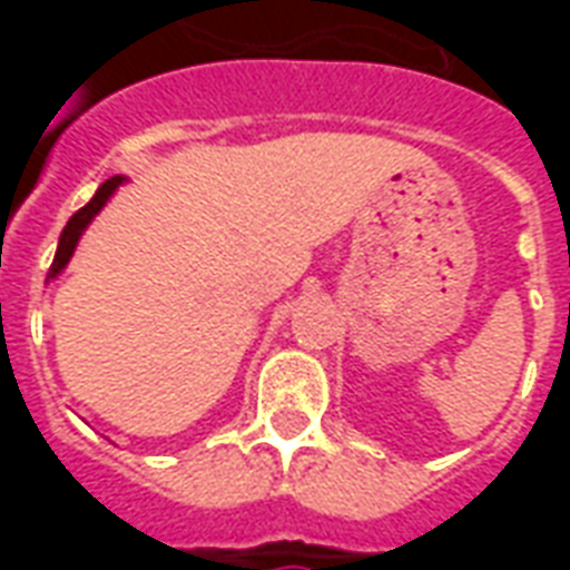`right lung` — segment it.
Masks as SVG:
<instances>
[{"mask_svg":"<svg viewBox=\"0 0 570 570\" xmlns=\"http://www.w3.org/2000/svg\"><path fill=\"white\" fill-rule=\"evenodd\" d=\"M121 183H125V176H112V179H106L104 186L94 191V198L88 200L81 210H76L72 216H69L67 228L60 232V240H57V253H55V262H51V272H48V281L60 277V272L67 268L69 259H72V253H76V247H79V237L85 235V228H88V225L94 223V216L109 204V198L116 195Z\"/></svg>","mask_w":570,"mask_h":570,"instance_id":"right-lung-1","label":"right lung"}]
</instances>
